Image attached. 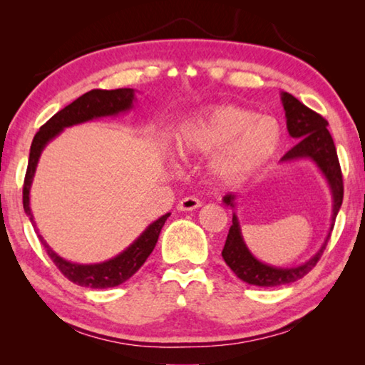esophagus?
Instances as JSON below:
<instances>
[{
  "label": "esophagus",
  "mask_w": 365,
  "mask_h": 365,
  "mask_svg": "<svg viewBox=\"0 0 365 365\" xmlns=\"http://www.w3.org/2000/svg\"><path fill=\"white\" fill-rule=\"evenodd\" d=\"M200 206H201V201L197 200V197L187 196V197H183V200L178 201L177 209L178 211H195V209H197Z\"/></svg>",
  "instance_id": "esophagus-1"
}]
</instances>
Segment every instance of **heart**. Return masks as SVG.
<instances>
[{
    "mask_svg": "<svg viewBox=\"0 0 365 365\" xmlns=\"http://www.w3.org/2000/svg\"><path fill=\"white\" fill-rule=\"evenodd\" d=\"M282 143L279 123L272 117L237 106H209L185 123L177 150L185 158L212 159V177L222 185L245 182L275 158Z\"/></svg>",
    "mask_w": 365,
    "mask_h": 365,
    "instance_id": "b5f03b06",
    "label": "heart"
}]
</instances>
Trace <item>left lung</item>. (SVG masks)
Instances as JSON below:
<instances>
[{
  "mask_svg": "<svg viewBox=\"0 0 365 365\" xmlns=\"http://www.w3.org/2000/svg\"><path fill=\"white\" fill-rule=\"evenodd\" d=\"M280 96L283 109H285L288 133L289 137L296 140L294 146L282 158V163L311 159L317 165V169L324 175L331 191V224L325 242L309 261L296 265V267H277V265L261 262L252 256V252L248 250L243 240L242 227H240L237 214L233 212L232 227L228 230L224 250H222V257H224L225 264L233 270V274L240 280L256 287L288 285V283L302 279V277L312 270V267H316L317 261L325 250L327 242H329L333 225H335L336 214L343 202V175L341 169H339L335 143H333L330 132L327 130L329 122L320 114L304 106L299 100H296L293 95L287 93V91H282ZM224 202L235 209V205H237L235 202V195L224 196Z\"/></svg>",
  "mask_w": 365,
  "mask_h": 365,
  "instance_id": "8db88e82",
  "label": "left lung"
}]
</instances>
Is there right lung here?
<instances>
[{
    "mask_svg": "<svg viewBox=\"0 0 365 365\" xmlns=\"http://www.w3.org/2000/svg\"><path fill=\"white\" fill-rule=\"evenodd\" d=\"M135 101V90L133 88H117V90H91L88 93L77 98L76 101L71 103L69 106L61 109L59 113L54 114L45 125L40 127L34 137L32 146H30V156H29V165L26 180H24V211L30 217V222L35 227V232L38 233V228L35 225L32 209H30V187H32L34 175L38 165V159L41 156V151L45 146L56 138L58 135L67 127L77 125V123H83L93 119H100V117L108 115H117L120 113H127L133 108ZM170 215L164 214L163 217L154 220L153 224L145 228V232L135 240V242L123 250L120 255L109 259L100 264H77L66 261L64 257L53 251L41 235L38 238L41 240V245L45 246L48 256L53 259L56 267L63 272V275L67 277L71 282L80 287L86 288H113L120 285V283L127 282L130 277L137 272L141 265L145 264L148 256L151 255L154 246L158 243L160 228L164 227L165 220Z\"/></svg>",
    "mask_w": 365,
    "mask_h": 365,
    "instance_id": "1",
    "label": "right lung"
}]
</instances>
